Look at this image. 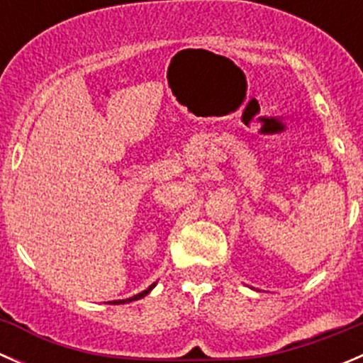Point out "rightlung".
I'll return each instance as SVG.
<instances>
[{"instance_id": "1", "label": "right lung", "mask_w": 363, "mask_h": 363, "mask_svg": "<svg viewBox=\"0 0 363 363\" xmlns=\"http://www.w3.org/2000/svg\"><path fill=\"white\" fill-rule=\"evenodd\" d=\"M155 286H156V283H152L151 286H149L147 290H144V291H142V294H138V295H133V296H131V298H126V300H113V302H111V303H126V302H133V300H140V298H144V296L147 295L149 291H151L152 288H155Z\"/></svg>"}]
</instances>
